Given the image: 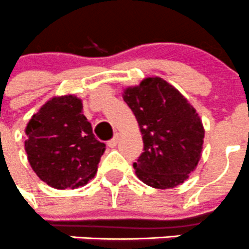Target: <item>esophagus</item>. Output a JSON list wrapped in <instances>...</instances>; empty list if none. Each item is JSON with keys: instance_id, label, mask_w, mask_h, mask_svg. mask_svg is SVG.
Here are the masks:
<instances>
[{"instance_id": "esophagus-1", "label": "esophagus", "mask_w": 249, "mask_h": 249, "mask_svg": "<svg viewBox=\"0 0 249 249\" xmlns=\"http://www.w3.org/2000/svg\"><path fill=\"white\" fill-rule=\"evenodd\" d=\"M118 142H119V136H118V135H115L113 139H110L109 141H107V144H108V147H110V148H114V147L118 144Z\"/></svg>"}]
</instances>
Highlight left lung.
I'll use <instances>...</instances> for the list:
<instances>
[{
  "mask_svg": "<svg viewBox=\"0 0 249 249\" xmlns=\"http://www.w3.org/2000/svg\"><path fill=\"white\" fill-rule=\"evenodd\" d=\"M143 140V152L134 163L137 178L154 189H173L196 169L204 129L196 109L160 78H147L125 91Z\"/></svg>",
  "mask_w": 249,
  "mask_h": 249,
  "instance_id": "obj_1",
  "label": "left lung"
}]
</instances>
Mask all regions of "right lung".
Listing matches in <instances>:
<instances>
[{
  "instance_id": "add662e5",
  "label": "right lung",
  "mask_w": 249,
  "mask_h": 249,
  "mask_svg": "<svg viewBox=\"0 0 249 249\" xmlns=\"http://www.w3.org/2000/svg\"><path fill=\"white\" fill-rule=\"evenodd\" d=\"M81 110V101L75 96L52 98L26 126L29 163L53 189H76L88 183L106 151Z\"/></svg>"
}]
</instances>
